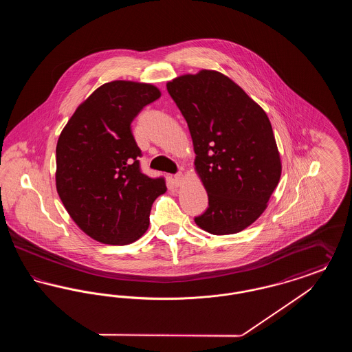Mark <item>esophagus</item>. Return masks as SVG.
<instances>
[{"label": "esophagus", "instance_id": "34e87169", "mask_svg": "<svg viewBox=\"0 0 352 352\" xmlns=\"http://www.w3.org/2000/svg\"><path fill=\"white\" fill-rule=\"evenodd\" d=\"M182 179H184V174L182 173H178V174H175L174 177H173V182L175 186H179L181 182H182Z\"/></svg>", "mask_w": 352, "mask_h": 352}]
</instances>
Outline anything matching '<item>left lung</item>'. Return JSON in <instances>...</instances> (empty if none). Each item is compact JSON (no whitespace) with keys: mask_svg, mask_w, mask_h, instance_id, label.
I'll return each instance as SVG.
<instances>
[{"mask_svg":"<svg viewBox=\"0 0 352 352\" xmlns=\"http://www.w3.org/2000/svg\"><path fill=\"white\" fill-rule=\"evenodd\" d=\"M166 87L188 125L195 168L208 194L195 223L212 234L243 231L264 212L281 177L267 113L218 71L201 69Z\"/></svg>","mask_w":352,"mask_h":352,"instance_id":"1","label":"left lung"}]
</instances>
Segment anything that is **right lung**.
<instances>
[{
  "mask_svg": "<svg viewBox=\"0 0 352 352\" xmlns=\"http://www.w3.org/2000/svg\"><path fill=\"white\" fill-rule=\"evenodd\" d=\"M151 84H102L78 107L56 144V190L69 217L92 239L133 243L149 227L151 204L166 191L164 177L141 171L132 121L160 99Z\"/></svg>",
  "mask_w": 352,
  "mask_h": 352,
  "instance_id": "right-lung-1",
  "label": "right lung"
}]
</instances>
